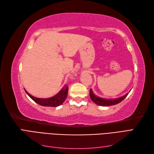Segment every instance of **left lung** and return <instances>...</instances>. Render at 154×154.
<instances>
[{"label":"left lung","instance_id":"1","mask_svg":"<svg viewBox=\"0 0 154 154\" xmlns=\"http://www.w3.org/2000/svg\"><path fill=\"white\" fill-rule=\"evenodd\" d=\"M89 94H90V97H91V99L92 100V101L93 102H94L96 105L105 106L114 105H116V104L120 103L121 101H122L125 98V97L127 96L128 93L126 94L125 95H124L122 97H118V98H116V99L101 98V97H100L98 96H97L96 95H95L94 93H93L92 89H90Z\"/></svg>","mask_w":154,"mask_h":154}]
</instances>
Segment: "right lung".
<instances>
[{
	"instance_id": "obj_1",
	"label": "right lung",
	"mask_w": 154,
	"mask_h": 154,
	"mask_svg": "<svg viewBox=\"0 0 154 154\" xmlns=\"http://www.w3.org/2000/svg\"><path fill=\"white\" fill-rule=\"evenodd\" d=\"M25 91L27 93V94L38 105L44 106L54 107L61 105L64 101L66 100L68 94V85H64L57 94L51 97H49V98H39V97H34L31 95L29 93L27 92L26 90Z\"/></svg>"
}]
</instances>
